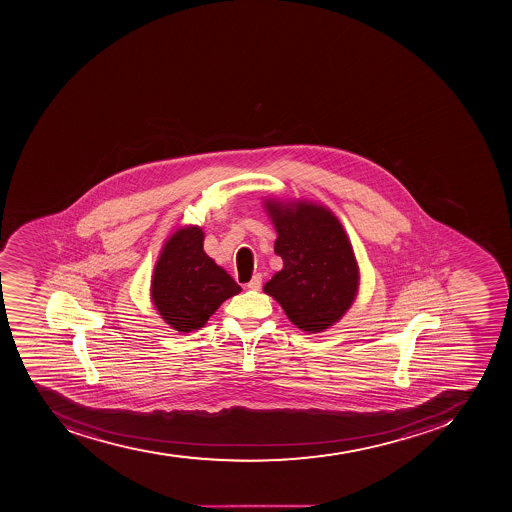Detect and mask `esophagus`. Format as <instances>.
Masks as SVG:
<instances>
[{
    "mask_svg": "<svg viewBox=\"0 0 512 512\" xmlns=\"http://www.w3.org/2000/svg\"><path fill=\"white\" fill-rule=\"evenodd\" d=\"M247 288L255 291L260 290V288H262V275H255L254 278L247 283Z\"/></svg>",
    "mask_w": 512,
    "mask_h": 512,
    "instance_id": "1",
    "label": "esophagus"
}]
</instances>
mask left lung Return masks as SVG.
<instances>
[{
	"label": "left lung",
	"instance_id": "left-lung-1",
	"mask_svg": "<svg viewBox=\"0 0 512 512\" xmlns=\"http://www.w3.org/2000/svg\"><path fill=\"white\" fill-rule=\"evenodd\" d=\"M283 268L263 286L301 331H326L352 306L358 265L339 219L321 204L267 199Z\"/></svg>",
	"mask_w": 512,
	"mask_h": 512
}]
</instances>
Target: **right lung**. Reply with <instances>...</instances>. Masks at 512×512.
<instances>
[{"label":"right lung","mask_w":512,"mask_h":512,"mask_svg":"<svg viewBox=\"0 0 512 512\" xmlns=\"http://www.w3.org/2000/svg\"><path fill=\"white\" fill-rule=\"evenodd\" d=\"M201 227H181L163 245L150 296L163 321L178 332L198 331L226 299L240 293L232 276L203 250Z\"/></svg>","instance_id":"right-lung-1"}]
</instances>
